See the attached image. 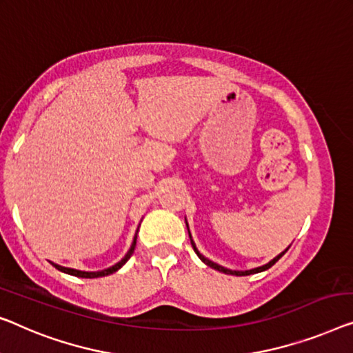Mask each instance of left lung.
<instances>
[{
    "label": "left lung",
    "instance_id": "obj_1",
    "mask_svg": "<svg viewBox=\"0 0 353 353\" xmlns=\"http://www.w3.org/2000/svg\"><path fill=\"white\" fill-rule=\"evenodd\" d=\"M188 227V225H187ZM188 236H190V231H188ZM190 241H192V247H193V250H194V254H196L199 259H201L204 263H206L208 266H210V268H214V270H217V271H220V272H225V274H233V276H250V274H255V272H261V271H266L268 268H271L272 265H274V263L281 259V256L285 254V252L288 250H283L282 254H279L274 260H271L270 263H268V265H265V266H260V268H255V270H250V271H231V270H227V268H223V266H219L217 263H214V261H210V260H208V259H204V256L199 254L198 252V249H196V245H194V243H193V239H192V236H190Z\"/></svg>",
    "mask_w": 353,
    "mask_h": 353
}]
</instances>
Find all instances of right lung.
Masks as SVG:
<instances>
[{
  "mask_svg": "<svg viewBox=\"0 0 353 353\" xmlns=\"http://www.w3.org/2000/svg\"><path fill=\"white\" fill-rule=\"evenodd\" d=\"M136 238H138V233H136V236H134V241H133V244H131V247H130V250H128V254H126L122 260H120L117 265H114V266H110V268H108V270H104V271H98V272H85V271H77V270H71V268H63V266H59V265H55V263H52V265H54L57 270L59 271H61V272H66V274H71V276H77V277H83V279H93V277H103V276H109V274H112V272H115L117 270H120V268H122L126 261L130 260V256L133 255V252H134V247H136Z\"/></svg>",
  "mask_w": 353,
  "mask_h": 353,
  "instance_id": "obj_1",
  "label": "right lung"
}]
</instances>
